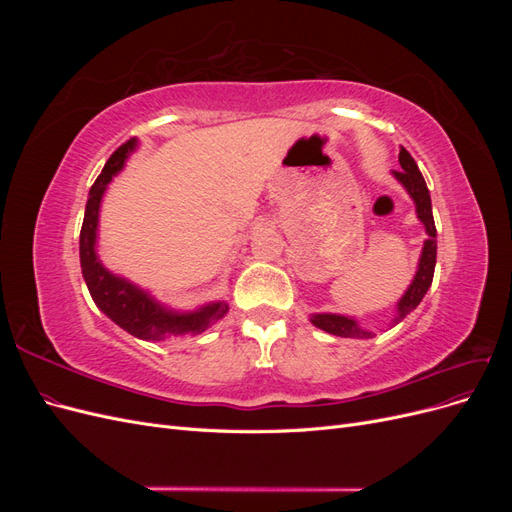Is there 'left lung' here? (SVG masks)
Returning a JSON list of instances; mask_svg holds the SVG:
<instances>
[{"mask_svg": "<svg viewBox=\"0 0 512 512\" xmlns=\"http://www.w3.org/2000/svg\"><path fill=\"white\" fill-rule=\"evenodd\" d=\"M399 164L401 170H393V177L404 185V190L408 192V196L412 198L414 209H416V218L425 226L427 239L423 243L421 250V258H418V267L416 273L412 277L410 286L406 288V292L401 294V299L397 301V309H395V318L391 320V324L395 327L397 322L404 320L410 312L418 307V303L423 301V297L427 294L431 282H433V269H436V254H438V241H436V224H433V213H431V196L427 190V183L418 170L416 162L412 160L410 153L401 147L399 149ZM314 327L322 329L324 333H331L337 337H356V339H367L374 337V333L363 329L359 320L354 316H344V314H312L309 316Z\"/></svg>", "mask_w": 512, "mask_h": 512, "instance_id": "8db88e82", "label": "left lung"}]
</instances>
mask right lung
Listing matches in <instances>:
<instances>
[{"label":"right lung","instance_id":"1","mask_svg":"<svg viewBox=\"0 0 512 512\" xmlns=\"http://www.w3.org/2000/svg\"><path fill=\"white\" fill-rule=\"evenodd\" d=\"M136 147V138H132L126 145H121L113 156L108 158L106 166L102 168V175L89 190L79 243L85 284L100 312L111 318L117 327L138 339H145V342H162L166 337L198 335L228 314V301H211L196 309H190V312H179V309L160 303L149 290L136 286L128 277H121L113 271H108L98 256V226L102 198L108 190V183L121 173V168L126 166Z\"/></svg>","mask_w":512,"mask_h":512}]
</instances>
